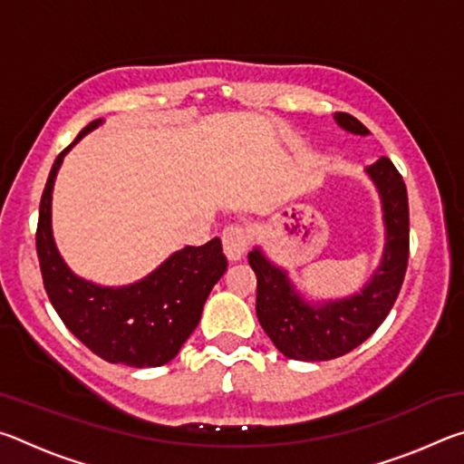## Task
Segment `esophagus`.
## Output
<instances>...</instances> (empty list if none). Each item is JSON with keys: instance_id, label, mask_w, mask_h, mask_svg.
<instances>
[{"instance_id": "obj_1", "label": "esophagus", "mask_w": 464, "mask_h": 464, "mask_svg": "<svg viewBox=\"0 0 464 464\" xmlns=\"http://www.w3.org/2000/svg\"><path fill=\"white\" fill-rule=\"evenodd\" d=\"M249 246L247 229L241 225H227L223 229V247L229 260H239Z\"/></svg>"}]
</instances>
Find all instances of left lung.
Segmentation results:
<instances>
[{
	"instance_id": "1",
	"label": "left lung",
	"mask_w": 464,
	"mask_h": 464,
	"mask_svg": "<svg viewBox=\"0 0 464 464\" xmlns=\"http://www.w3.org/2000/svg\"><path fill=\"white\" fill-rule=\"evenodd\" d=\"M335 122L354 135H368L362 122L348 112H335ZM382 198L387 246L372 280L350 298L325 304L304 303L286 272L272 266L260 249L247 260L257 278L256 313L274 345L293 360L319 362L348 354L371 337L395 304L410 260V202L401 174L389 157L366 168Z\"/></svg>"
}]
</instances>
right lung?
<instances>
[{
	"mask_svg": "<svg viewBox=\"0 0 464 464\" xmlns=\"http://www.w3.org/2000/svg\"><path fill=\"white\" fill-rule=\"evenodd\" d=\"M100 122H90L63 149L46 179L36 227L43 285L63 324L93 354L112 364L161 366L178 354L198 325L207 296L227 270V257L221 239L215 237L200 247L176 251L147 278L121 288L96 286L67 268L51 231L54 176L69 149Z\"/></svg>",
	"mask_w": 464,
	"mask_h": 464,
	"instance_id": "obj_1",
	"label": "right lung"
}]
</instances>
